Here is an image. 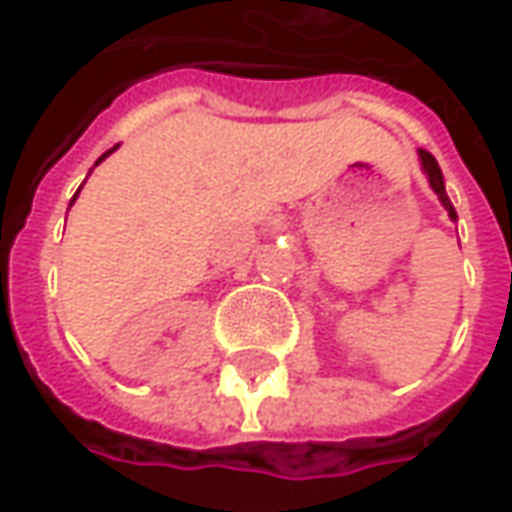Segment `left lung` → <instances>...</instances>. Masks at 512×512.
Returning a JSON list of instances; mask_svg holds the SVG:
<instances>
[{
	"instance_id": "1",
	"label": "left lung",
	"mask_w": 512,
	"mask_h": 512,
	"mask_svg": "<svg viewBox=\"0 0 512 512\" xmlns=\"http://www.w3.org/2000/svg\"><path fill=\"white\" fill-rule=\"evenodd\" d=\"M418 155H421V169H423V175H426V181H429V187H432V192H435V195H438V201L444 204V210L449 213V218H452V221H458V216H455V207H452V201H449V195H447V187H444V175H441L438 161H435L426 149H418Z\"/></svg>"
}]
</instances>
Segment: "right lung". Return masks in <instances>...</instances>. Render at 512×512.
<instances>
[{
  "mask_svg": "<svg viewBox=\"0 0 512 512\" xmlns=\"http://www.w3.org/2000/svg\"><path fill=\"white\" fill-rule=\"evenodd\" d=\"M112 152H115V149H109L106 155H112ZM106 155H103V158H106ZM103 158H100V161H103ZM100 161H97V164H100ZM97 164H94V167H97ZM74 198H77V195H74ZM74 198H71V204H74ZM71 204H68V207H71Z\"/></svg>",
  "mask_w": 512,
  "mask_h": 512,
  "instance_id": "right-lung-1",
  "label": "right lung"
}]
</instances>
